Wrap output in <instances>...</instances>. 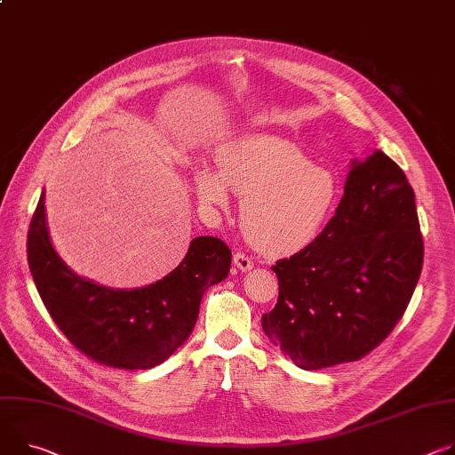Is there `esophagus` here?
Listing matches in <instances>:
<instances>
[{
    "instance_id": "esophagus-1",
    "label": "esophagus",
    "mask_w": 455,
    "mask_h": 455,
    "mask_svg": "<svg viewBox=\"0 0 455 455\" xmlns=\"http://www.w3.org/2000/svg\"><path fill=\"white\" fill-rule=\"evenodd\" d=\"M234 265L241 270V272H246V270H251L252 267H254V261L246 256V254H243V252H235L234 254Z\"/></svg>"
}]
</instances>
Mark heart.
Returning a JSON list of instances; mask_svg holds the SVG:
<instances>
[{
    "label": "heart",
    "instance_id": "obj_1",
    "mask_svg": "<svg viewBox=\"0 0 455 455\" xmlns=\"http://www.w3.org/2000/svg\"><path fill=\"white\" fill-rule=\"evenodd\" d=\"M218 174L199 169L197 197L206 206H225L227 188L243 197L241 228L265 254H294L308 246L332 216L339 183L328 169L312 164L291 141L243 136L218 148Z\"/></svg>",
    "mask_w": 455,
    "mask_h": 455
}]
</instances>
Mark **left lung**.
I'll return each instance as SVG.
<instances>
[{
  "mask_svg": "<svg viewBox=\"0 0 455 455\" xmlns=\"http://www.w3.org/2000/svg\"><path fill=\"white\" fill-rule=\"evenodd\" d=\"M423 268L416 196L385 152L352 161L323 232L272 270L279 296L261 324L303 370L357 361L403 317Z\"/></svg>",
  "mask_w": 455,
  "mask_h": 455,
  "instance_id": "left-lung-1",
  "label": "left lung"
}]
</instances>
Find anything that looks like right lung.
<instances>
[{"mask_svg": "<svg viewBox=\"0 0 455 455\" xmlns=\"http://www.w3.org/2000/svg\"><path fill=\"white\" fill-rule=\"evenodd\" d=\"M45 192L27 235L37 292L67 339L96 363L145 370L169 359L192 334L209 286L230 272L232 252L211 235L194 237L183 261L141 288H108L72 272L51 243Z\"/></svg>", "mask_w": 455, "mask_h": 455, "instance_id": "1", "label": "right lung"}]
</instances>
